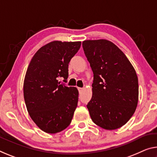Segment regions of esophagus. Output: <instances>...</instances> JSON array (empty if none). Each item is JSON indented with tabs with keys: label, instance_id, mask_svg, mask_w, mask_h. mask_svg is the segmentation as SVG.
I'll return each instance as SVG.
<instances>
[{
	"label": "esophagus",
	"instance_id": "obj_1",
	"mask_svg": "<svg viewBox=\"0 0 157 157\" xmlns=\"http://www.w3.org/2000/svg\"><path fill=\"white\" fill-rule=\"evenodd\" d=\"M78 91H79V93H80V92L83 90V88H81V87H78Z\"/></svg>",
	"mask_w": 157,
	"mask_h": 157
}]
</instances>
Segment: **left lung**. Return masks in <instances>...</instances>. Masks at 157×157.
<instances>
[{"mask_svg": "<svg viewBox=\"0 0 157 157\" xmlns=\"http://www.w3.org/2000/svg\"><path fill=\"white\" fill-rule=\"evenodd\" d=\"M83 49L94 73L87 105L92 121L107 130L124 126L136 111L138 79L123 52L112 42L84 40Z\"/></svg>", "mask_w": 157, "mask_h": 157, "instance_id": "left-lung-1", "label": "left lung"}]
</instances>
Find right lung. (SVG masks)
Masks as SVG:
<instances>
[{
	"mask_svg": "<svg viewBox=\"0 0 157 157\" xmlns=\"http://www.w3.org/2000/svg\"><path fill=\"white\" fill-rule=\"evenodd\" d=\"M81 42L53 41L40 48L30 62L24 82L29 114L42 131L61 132L70 125L78 105V90L59 82L68 77V63Z\"/></svg>",
	"mask_w": 157,
	"mask_h": 157,
	"instance_id": "1",
	"label": "right lung"
}]
</instances>
